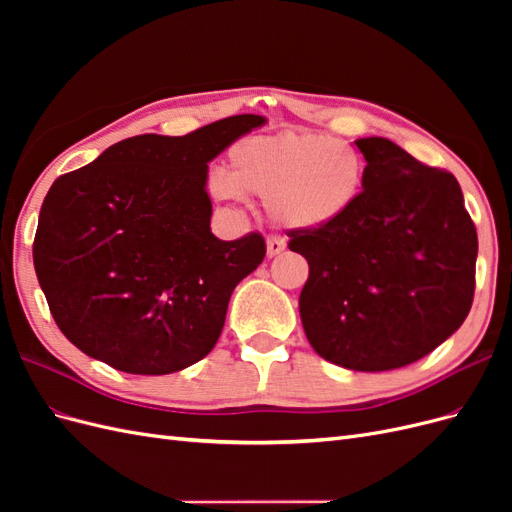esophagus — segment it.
Returning a JSON list of instances; mask_svg holds the SVG:
<instances>
[{"mask_svg": "<svg viewBox=\"0 0 512 512\" xmlns=\"http://www.w3.org/2000/svg\"><path fill=\"white\" fill-rule=\"evenodd\" d=\"M286 250V239L280 235H269L267 237V256L273 258Z\"/></svg>", "mask_w": 512, "mask_h": 512, "instance_id": "obj_1", "label": "esophagus"}]
</instances>
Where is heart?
Here are the masks:
<instances>
[{
	"instance_id": "b5f03b06",
	"label": "heart",
	"mask_w": 512,
	"mask_h": 512,
	"mask_svg": "<svg viewBox=\"0 0 512 512\" xmlns=\"http://www.w3.org/2000/svg\"><path fill=\"white\" fill-rule=\"evenodd\" d=\"M207 185L215 200L232 203L241 192L262 196L277 224L320 230L342 222L359 203L365 160L335 136L286 130L232 145L228 175L215 170Z\"/></svg>"
}]
</instances>
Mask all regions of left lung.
<instances>
[{"instance_id": "8db88e82", "label": "left lung", "mask_w": 512, "mask_h": 512, "mask_svg": "<svg viewBox=\"0 0 512 512\" xmlns=\"http://www.w3.org/2000/svg\"><path fill=\"white\" fill-rule=\"evenodd\" d=\"M365 185L342 222L290 230L309 277L299 312L312 348L339 367L386 371L436 350L474 299L478 239L457 179L389 138H359Z\"/></svg>"}]
</instances>
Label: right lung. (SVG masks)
<instances>
[{
  "instance_id": "1",
  "label": "right lung",
  "mask_w": 512,
  "mask_h": 512,
  "mask_svg": "<svg viewBox=\"0 0 512 512\" xmlns=\"http://www.w3.org/2000/svg\"><path fill=\"white\" fill-rule=\"evenodd\" d=\"M262 123L235 115L185 136H132L55 179L34 267L76 348L138 376L173 374L213 350L232 290L267 245L258 232L213 235L207 164Z\"/></svg>"
}]
</instances>
